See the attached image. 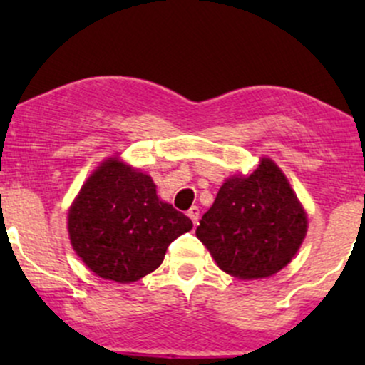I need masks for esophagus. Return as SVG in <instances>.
<instances>
[{"label": "esophagus", "mask_w": 365, "mask_h": 365, "mask_svg": "<svg viewBox=\"0 0 365 365\" xmlns=\"http://www.w3.org/2000/svg\"><path fill=\"white\" fill-rule=\"evenodd\" d=\"M187 215H188V217H190V220H192V223H194V226H195L197 223H199V216H200L199 207H197V206H192L190 209H188Z\"/></svg>", "instance_id": "obj_1"}]
</instances>
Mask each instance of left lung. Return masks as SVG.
<instances>
[{"instance_id": "1", "label": "left lung", "mask_w": 365, "mask_h": 365, "mask_svg": "<svg viewBox=\"0 0 365 365\" xmlns=\"http://www.w3.org/2000/svg\"><path fill=\"white\" fill-rule=\"evenodd\" d=\"M305 233L302 206L282 170L266 158L249 177L226 180L195 230L217 266L240 279L278 273Z\"/></svg>"}]
</instances>
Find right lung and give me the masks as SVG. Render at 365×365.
Listing matches in <instances>:
<instances>
[{"label": "right lung", "mask_w": 365, "mask_h": 365, "mask_svg": "<svg viewBox=\"0 0 365 365\" xmlns=\"http://www.w3.org/2000/svg\"><path fill=\"white\" fill-rule=\"evenodd\" d=\"M188 230L190 217L159 200L153 178L118 159L94 171L68 212L75 252L96 274L118 283L153 273Z\"/></svg>", "instance_id": "obj_1"}]
</instances>
